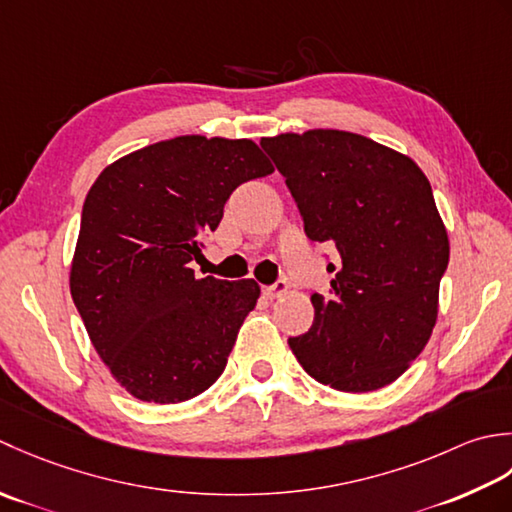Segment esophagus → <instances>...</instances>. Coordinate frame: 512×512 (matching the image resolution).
<instances>
[{
  "instance_id": "1",
  "label": "esophagus",
  "mask_w": 512,
  "mask_h": 512,
  "mask_svg": "<svg viewBox=\"0 0 512 512\" xmlns=\"http://www.w3.org/2000/svg\"><path fill=\"white\" fill-rule=\"evenodd\" d=\"M287 291V283L285 280H278V283H274V285H269V287H263V294L267 296V298H280Z\"/></svg>"
}]
</instances>
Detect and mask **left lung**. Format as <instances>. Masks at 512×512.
I'll list each match as a JSON object with an SVG mask.
<instances>
[{
    "label": "left lung",
    "mask_w": 512,
    "mask_h": 512,
    "mask_svg": "<svg viewBox=\"0 0 512 512\" xmlns=\"http://www.w3.org/2000/svg\"><path fill=\"white\" fill-rule=\"evenodd\" d=\"M285 176L311 241L338 249L329 296L289 347L311 378L347 393L398 380L437 320L448 265L446 227L431 183L387 145L342 130L260 141Z\"/></svg>",
    "instance_id": "obj_1"
}]
</instances>
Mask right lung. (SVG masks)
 I'll return each instance as SVG.
<instances>
[{"instance_id": "1", "label": "right lung", "mask_w": 512, "mask_h": 512, "mask_svg": "<svg viewBox=\"0 0 512 512\" xmlns=\"http://www.w3.org/2000/svg\"><path fill=\"white\" fill-rule=\"evenodd\" d=\"M274 172L249 139L198 134L114 161L90 187L70 294L112 378L137 400L174 404L210 389L256 307L252 278H196L238 185Z\"/></svg>"}]
</instances>
